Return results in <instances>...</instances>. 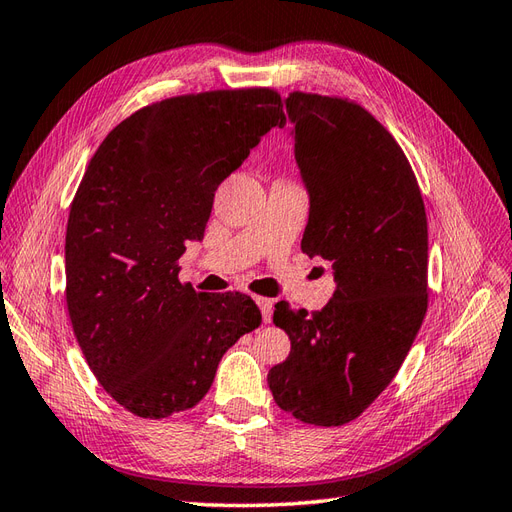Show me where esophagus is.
I'll use <instances>...</instances> for the list:
<instances>
[{
    "mask_svg": "<svg viewBox=\"0 0 512 512\" xmlns=\"http://www.w3.org/2000/svg\"><path fill=\"white\" fill-rule=\"evenodd\" d=\"M256 304H258V308H260V313H263V323H271L273 299H267V297H256Z\"/></svg>",
    "mask_w": 512,
    "mask_h": 512,
    "instance_id": "esophagus-1",
    "label": "esophagus"
}]
</instances>
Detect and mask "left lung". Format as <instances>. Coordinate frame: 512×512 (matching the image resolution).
I'll return each instance as SVG.
<instances>
[{"label":"left lung","mask_w":512,"mask_h":512,"mask_svg":"<svg viewBox=\"0 0 512 512\" xmlns=\"http://www.w3.org/2000/svg\"><path fill=\"white\" fill-rule=\"evenodd\" d=\"M284 106L310 204L302 249L328 260L336 291L315 315L276 304L291 354L267 382L295 419L343 426L389 386L426 317V208L402 147L365 108L308 93Z\"/></svg>","instance_id":"1"}]
</instances>
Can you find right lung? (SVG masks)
<instances>
[{"mask_svg":"<svg viewBox=\"0 0 512 512\" xmlns=\"http://www.w3.org/2000/svg\"><path fill=\"white\" fill-rule=\"evenodd\" d=\"M284 123L269 89L171 97L121 121L73 197L67 306L112 400L145 419L193 408L260 310L243 293H195L176 265L202 241L217 186Z\"/></svg>","mask_w":512,"mask_h":512,"instance_id":"right-lung-1","label":"right lung"}]
</instances>
